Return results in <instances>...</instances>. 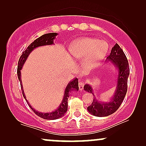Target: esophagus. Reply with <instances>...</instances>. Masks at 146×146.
Instances as JSON below:
<instances>
[{"label":"esophagus","instance_id":"34e87169","mask_svg":"<svg viewBox=\"0 0 146 146\" xmlns=\"http://www.w3.org/2000/svg\"><path fill=\"white\" fill-rule=\"evenodd\" d=\"M84 84L85 82L84 81H80V82H79V88H80V90L83 89L84 86Z\"/></svg>","mask_w":146,"mask_h":146}]
</instances>
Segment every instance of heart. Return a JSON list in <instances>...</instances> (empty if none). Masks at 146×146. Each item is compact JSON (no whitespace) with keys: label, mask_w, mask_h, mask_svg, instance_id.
<instances>
[{"label":"heart","mask_w":146,"mask_h":146,"mask_svg":"<svg viewBox=\"0 0 146 146\" xmlns=\"http://www.w3.org/2000/svg\"><path fill=\"white\" fill-rule=\"evenodd\" d=\"M108 51V44L92 38L76 40L68 46V52L72 58L80 60L84 58L83 66L91 69L104 58Z\"/></svg>","instance_id":"b5f03b06"}]
</instances>
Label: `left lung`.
Wrapping results in <instances>:
<instances>
[{
    "label": "left lung",
    "instance_id": "obj_1",
    "mask_svg": "<svg viewBox=\"0 0 146 146\" xmlns=\"http://www.w3.org/2000/svg\"><path fill=\"white\" fill-rule=\"evenodd\" d=\"M107 61H110L118 69V76L116 89L113 98L110 102H98L93 93V88L89 84H85L84 89L93 95V102L87 110L91 115L96 117H106L112 115L121 106L128 88V78L130 74V67L124 52L118 44H115L112 48L110 56L107 57Z\"/></svg>",
    "mask_w": 146,
    "mask_h": 146
}]
</instances>
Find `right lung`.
I'll use <instances>...</instances> for the list:
<instances>
[{"mask_svg":"<svg viewBox=\"0 0 146 146\" xmlns=\"http://www.w3.org/2000/svg\"><path fill=\"white\" fill-rule=\"evenodd\" d=\"M58 35V33H46V34L42 35V36L39 37L38 38H37L36 40H35L31 44H30L28 47L22 53L21 58H20L19 60H18V69H17V74H18V78L20 82H21V86L22 89V93H23V95L24 97V98L26 100L27 102L29 104V107L31 108V109L34 112L35 114H36L38 117H41V118L44 119H48V120H53V119H57L60 118L62 116H64L65 113L67 111L68 108V98H69L70 93L73 90H79V86H78V78H75L74 80H73L72 81L69 82V83L68 84V85L66 86V88L64 90V95L63 100L62 101V103L60 104L58 108L54 111L51 112V113H40V112L36 111L34 108H33L31 107V106L29 104V103L28 102L27 100L26 99V96H25L24 90H23V87L22 85V81L21 79V70L23 68V64H24L25 61H26L27 58L29 56V55L31 53V52L35 48L38 47V46H44V45H51L53 44V40L56 38V36Z\"/></svg>","mask_w":146,"mask_h":146,"instance_id":"add662e5","label":"right lung"}]
</instances>
